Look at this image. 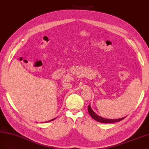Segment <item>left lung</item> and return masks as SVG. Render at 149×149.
Wrapping results in <instances>:
<instances>
[{
  "label": "left lung",
  "mask_w": 149,
  "mask_h": 149,
  "mask_svg": "<svg viewBox=\"0 0 149 149\" xmlns=\"http://www.w3.org/2000/svg\"><path fill=\"white\" fill-rule=\"evenodd\" d=\"M88 112H89V113H90V116H91L92 118H93L94 120H96V121H98L99 122H101V123H115V122L121 121V120H123L126 117V116H125V117H123V118H118V119H108V118H105L102 117L101 116L98 115L93 110L91 109L90 105L88 106Z\"/></svg>",
  "instance_id": "left-lung-1"
}]
</instances>
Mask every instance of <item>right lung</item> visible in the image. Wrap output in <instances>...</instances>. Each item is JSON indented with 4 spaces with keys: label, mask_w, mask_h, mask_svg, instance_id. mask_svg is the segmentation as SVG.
I'll return each mask as SVG.
<instances>
[{
    "label": "right lung",
    "mask_w": 149,
    "mask_h": 149,
    "mask_svg": "<svg viewBox=\"0 0 149 149\" xmlns=\"http://www.w3.org/2000/svg\"><path fill=\"white\" fill-rule=\"evenodd\" d=\"M57 118V117H56ZM56 118H53V119H52V120H49V121H47V122H51V121H53V120H55Z\"/></svg>",
    "instance_id": "1"
}]
</instances>
